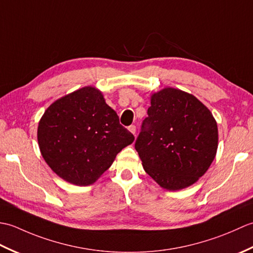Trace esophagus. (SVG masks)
I'll list each match as a JSON object with an SVG mask.
<instances>
[{"mask_svg":"<svg viewBox=\"0 0 253 253\" xmlns=\"http://www.w3.org/2000/svg\"><path fill=\"white\" fill-rule=\"evenodd\" d=\"M128 130H129L131 133H133V135H136V126L135 125H130L129 127H128Z\"/></svg>","mask_w":253,"mask_h":253,"instance_id":"obj_1","label":"esophagus"}]
</instances>
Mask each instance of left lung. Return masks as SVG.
Wrapping results in <instances>:
<instances>
[{"mask_svg": "<svg viewBox=\"0 0 253 253\" xmlns=\"http://www.w3.org/2000/svg\"><path fill=\"white\" fill-rule=\"evenodd\" d=\"M217 125L212 113L184 91L154 93L135 149L146 173L168 190L189 187L215 158Z\"/></svg>", "mask_w": 253, "mask_h": 253, "instance_id": "1", "label": "left lung"}]
</instances>
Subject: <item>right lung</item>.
<instances>
[{
	"instance_id": "add662e5",
	"label": "right lung",
	"mask_w": 253,
	"mask_h": 253,
	"mask_svg": "<svg viewBox=\"0 0 253 253\" xmlns=\"http://www.w3.org/2000/svg\"><path fill=\"white\" fill-rule=\"evenodd\" d=\"M133 140L116 112L92 87L55 101L38 126V142L47 165L78 186L93 184Z\"/></svg>"
}]
</instances>
